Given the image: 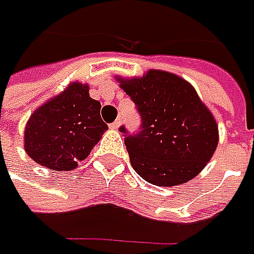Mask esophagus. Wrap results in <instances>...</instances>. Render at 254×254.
<instances>
[{"label": "esophagus", "instance_id": "34e87169", "mask_svg": "<svg viewBox=\"0 0 254 254\" xmlns=\"http://www.w3.org/2000/svg\"><path fill=\"white\" fill-rule=\"evenodd\" d=\"M120 124H122V119H119V120H116L114 123H112V124H110V128H113V130H117V128L120 127Z\"/></svg>", "mask_w": 254, "mask_h": 254}]
</instances>
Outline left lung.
I'll return each instance as SVG.
<instances>
[{
  "instance_id": "obj_1",
  "label": "left lung",
  "mask_w": 254,
  "mask_h": 254,
  "mask_svg": "<svg viewBox=\"0 0 254 254\" xmlns=\"http://www.w3.org/2000/svg\"><path fill=\"white\" fill-rule=\"evenodd\" d=\"M122 87L141 119L138 131L120 127L135 172L160 187L196 177L216 150L218 126L195 89L162 70L122 80Z\"/></svg>"
}]
</instances>
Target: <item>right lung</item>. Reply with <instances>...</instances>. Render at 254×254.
I'll use <instances>...</instances> for the list:
<instances>
[{
  "instance_id": "add662e5",
  "label": "right lung",
  "mask_w": 254,
  "mask_h": 254,
  "mask_svg": "<svg viewBox=\"0 0 254 254\" xmlns=\"http://www.w3.org/2000/svg\"><path fill=\"white\" fill-rule=\"evenodd\" d=\"M100 107L87 84L72 83L31 116L25 128L26 154L49 170L76 168L109 128Z\"/></svg>"
}]
</instances>
